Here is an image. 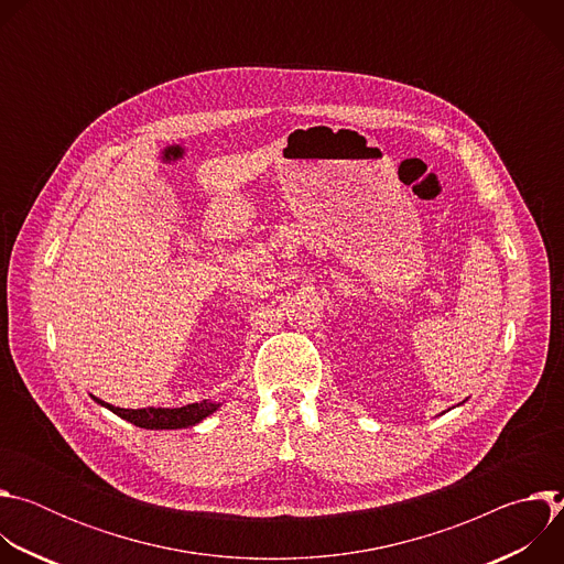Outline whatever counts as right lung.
Listing matches in <instances>:
<instances>
[{
    "mask_svg": "<svg viewBox=\"0 0 564 564\" xmlns=\"http://www.w3.org/2000/svg\"><path fill=\"white\" fill-rule=\"evenodd\" d=\"M98 404L107 406L118 417L140 426V429H187L198 422H203L207 415H212L220 404H212V401H198V404H187L183 409H116L111 404H105L98 397H94Z\"/></svg>",
    "mask_w": 564,
    "mask_h": 564,
    "instance_id": "1",
    "label": "right lung"
}]
</instances>
